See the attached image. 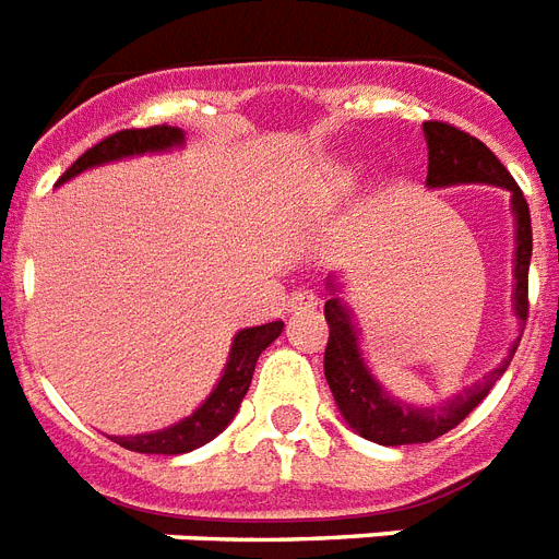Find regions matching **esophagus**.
Listing matches in <instances>:
<instances>
[{
    "instance_id": "1",
    "label": "esophagus",
    "mask_w": 559,
    "mask_h": 559,
    "mask_svg": "<svg viewBox=\"0 0 559 559\" xmlns=\"http://www.w3.org/2000/svg\"><path fill=\"white\" fill-rule=\"evenodd\" d=\"M319 305V298L310 293V289H296V293H289L287 296V313H298V310H313Z\"/></svg>"
}]
</instances>
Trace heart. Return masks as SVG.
I'll return each instance as SVG.
<instances>
[{"instance_id": "1", "label": "heart", "mask_w": 559, "mask_h": 559, "mask_svg": "<svg viewBox=\"0 0 559 559\" xmlns=\"http://www.w3.org/2000/svg\"><path fill=\"white\" fill-rule=\"evenodd\" d=\"M348 177H350V170H348V168H342L340 174H336V179H340V182H345V179H348Z\"/></svg>"}]
</instances>
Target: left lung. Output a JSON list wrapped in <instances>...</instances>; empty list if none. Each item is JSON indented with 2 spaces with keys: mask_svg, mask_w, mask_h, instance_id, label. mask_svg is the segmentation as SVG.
<instances>
[{
  "mask_svg": "<svg viewBox=\"0 0 559 559\" xmlns=\"http://www.w3.org/2000/svg\"><path fill=\"white\" fill-rule=\"evenodd\" d=\"M426 147H429V170H426V188H452V186H496L511 191L513 214V316L520 322V331L528 319V266H531V211L522 197L520 186L496 159L490 147L473 139L464 130L441 121L424 124ZM328 301H324V319L331 324V340L324 350V377L333 391V400L340 406L345 424L366 441L382 447H403V443H429L450 432L490 394L496 380L504 368L511 366L520 340L513 342L504 359L481 380L464 385V391L452 394L443 403L432 406H415L406 400L394 397L382 389V382L371 373L362 354V331L357 328L354 310L342 298V284L336 275H328ZM522 336V333H520Z\"/></svg>",
  "mask_w": 559,
  "mask_h": 559,
  "instance_id": "obj_1",
  "label": "left lung"
}]
</instances>
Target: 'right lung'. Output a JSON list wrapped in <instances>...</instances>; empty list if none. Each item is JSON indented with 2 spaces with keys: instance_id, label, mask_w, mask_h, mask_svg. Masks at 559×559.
Masks as SVG:
<instances>
[{
  "instance_id": "right-lung-1",
  "label": "right lung",
  "mask_w": 559,
  "mask_h": 559,
  "mask_svg": "<svg viewBox=\"0 0 559 559\" xmlns=\"http://www.w3.org/2000/svg\"><path fill=\"white\" fill-rule=\"evenodd\" d=\"M177 147H186V130H179V127L162 124L147 127V130H121V133L109 135V139H104V142L83 153L81 159L57 179V186H63L83 170L100 168V165H109V162L135 159V156H144V153H170ZM281 331H284V322L258 324V328L237 331L217 385L211 389L209 397L202 400L191 415L177 420V424L165 426V429H156V432L112 435V441L121 443L124 450L147 452V455H182V452L200 450L202 443L214 441L235 420L237 408L243 403L249 382H252L258 357L278 340Z\"/></svg>"
}]
</instances>
